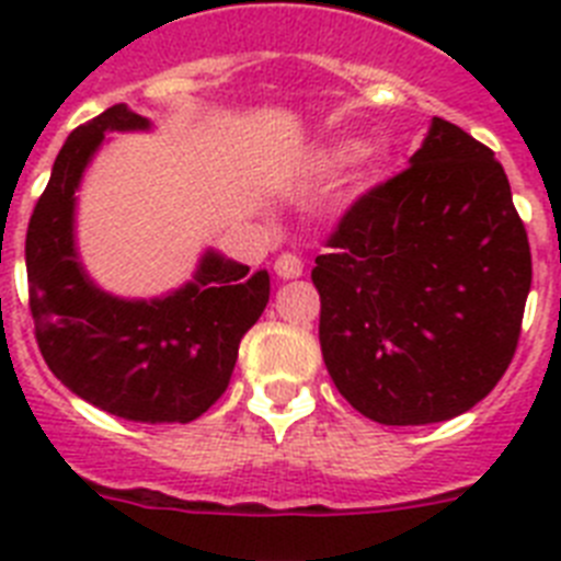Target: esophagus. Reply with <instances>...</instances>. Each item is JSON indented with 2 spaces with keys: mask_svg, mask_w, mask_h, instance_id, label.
Segmentation results:
<instances>
[{
  "mask_svg": "<svg viewBox=\"0 0 561 561\" xmlns=\"http://www.w3.org/2000/svg\"><path fill=\"white\" fill-rule=\"evenodd\" d=\"M275 275L280 280H291V277L304 275V261L297 255H280L275 261Z\"/></svg>",
  "mask_w": 561,
  "mask_h": 561,
  "instance_id": "1",
  "label": "esophagus"
}]
</instances>
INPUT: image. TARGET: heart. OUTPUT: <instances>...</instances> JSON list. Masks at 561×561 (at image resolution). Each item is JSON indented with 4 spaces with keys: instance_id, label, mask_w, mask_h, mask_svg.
<instances>
[{
    "instance_id": "obj_1",
    "label": "heart",
    "mask_w": 561,
    "mask_h": 561,
    "mask_svg": "<svg viewBox=\"0 0 561 561\" xmlns=\"http://www.w3.org/2000/svg\"><path fill=\"white\" fill-rule=\"evenodd\" d=\"M317 162H320V168H329V171H334V168L351 162V168H354L356 176H359L362 182H370V180H376V176H379L385 168H388L390 148L379 140H368V142L340 140V142H334V146L325 148Z\"/></svg>"
}]
</instances>
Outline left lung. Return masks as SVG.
Segmentation results:
<instances>
[{
    "label": "left lung",
    "instance_id": "left-lung-1",
    "mask_svg": "<svg viewBox=\"0 0 561 561\" xmlns=\"http://www.w3.org/2000/svg\"><path fill=\"white\" fill-rule=\"evenodd\" d=\"M311 270L325 368L388 427L472 410L505 374L531 250L494 151L433 117L410 168L365 193Z\"/></svg>",
    "mask_w": 561,
    "mask_h": 561
}]
</instances>
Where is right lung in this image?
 Masks as SVG:
<instances>
[{"mask_svg":"<svg viewBox=\"0 0 561 561\" xmlns=\"http://www.w3.org/2000/svg\"><path fill=\"white\" fill-rule=\"evenodd\" d=\"M114 103L69 134L30 216V314L49 370L78 399L126 421L187 424L227 390L241 336L270 304V272L207 247L191 280L160 297H121L95 284L76 241L81 182L114 131H151Z\"/></svg>","mask_w":561,"mask_h":561,"instance_id":"1","label":"right lung"}]
</instances>
